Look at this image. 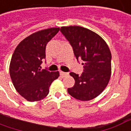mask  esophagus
I'll list each match as a JSON object with an SVG mask.
<instances>
[{
	"instance_id": "obj_1",
	"label": "esophagus",
	"mask_w": 131,
	"mask_h": 131,
	"mask_svg": "<svg viewBox=\"0 0 131 131\" xmlns=\"http://www.w3.org/2000/svg\"><path fill=\"white\" fill-rule=\"evenodd\" d=\"M60 75L64 77V76H66V75H68V73H66V72H63V71H60Z\"/></svg>"
}]
</instances>
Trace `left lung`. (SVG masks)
<instances>
[{
  "mask_svg": "<svg viewBox=\"0 0 131 131\" xmlns=\"http://www.w3.org/2000/svg\"><path fill=\"white\" fill-rule=\"evenodd\" d=\"M60 31L72 46L77 60L83 61L84 68L80 75L70 73L75 84L68 88V93L78 100H92L105 90L110 79V48L101 37L83 27L64 26Z\"/></svg>",
  "mask_w": 131,
  "mask_h": 131,
  "instance_id": "obj_1",
  "label": "left lung"
}]
</instances>
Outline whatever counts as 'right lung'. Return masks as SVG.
I'll return each instance as SVG.
<instances>
[{"mask_svg":"<svg viewBox=\"0 0 131 131\" xmlns=\"http://www.w3.org/2000/svg\"><path fill=\"white\" fill-rule=\"evenodd\" d=\"M60 30L51 28L36 32L19 43L12 56L9 75L16 90L26 100L34 102L43 99L49 93L53 80L59 71L41 69L46 58V46Z\"/></svg>","mask_w":131,"mask_h":131,"instance_id":"1","label":"right lung"}]
</instances>
